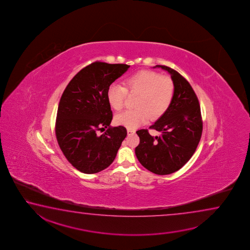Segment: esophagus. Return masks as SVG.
Instances as JSON below:
<instances>
[{"label": "esophagus", "mask_w": 250, "mask_h": 250, "mask_svg": "<svg viewBox=\"0 0 250 250\" xmlns=\"http://www.w3.org/2000/svg\"><path fill=\"white\" fill-rule=\"evenodd\" d=\"M127 135H132V134H134L136 130L135 129H130V128H127Z\"/></svg>", "instance_id": "obj_1"}]
</instances>
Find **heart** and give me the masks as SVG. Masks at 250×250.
Returning a JSON list of instances; mask_svg holds the SVG:
<instances>
[{"instance_id":"b5f03b06","label":"heart","mask_w":250,"mask_h":250,"mask_svg":"<svg viewBox=\"0 0 250 250\" xmlns=\"http://www.w3.org/2000/svg\"><path fill=\"white\" fill-rule=\"evenodd\" d=\"M125 86L114 83L107 89V101L115 110H122L127 92L138 94L136 109L126 110L115 116V122L128 128H135L151 120L160 118L168 110L174 97L173 81L158 72L142 70L127 77Z\"/></svg>"}]
</instances>
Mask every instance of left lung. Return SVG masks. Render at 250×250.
<instances>
[{
    "instance_id": "8db88e82",
    "label": "left lung",
    "mask_w": 250,
    "mask_h": 250,
    "mask_svg": "<svg viewBox=\"0 0 250 250\" xmlns=\"http://www.w3.org/2000/svg\"><path fill=\"white\" fill-rule=\"evenodd\" d=\"M169 72L173 81L174 97L168 110L150 126L161 136H150L148 129L136 134L138 161L157 175H168L181 169L194 154L203 129L199 100L189 82L172 68L156 65Z\"/></svg>"
}]
</instances>
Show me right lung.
Returning a JSON list of instances; mask_svg holds the SVG:
<instances>
[{"instance_id": "obj_1", "label": "right lung", "mask_w": 250, "mask_h": 250, "mask_svg": "<svg viewBox=\"0 0 250 250\" xmlns=\"http://www.w3.org/2000/svg\"><path fill=\"white\" fill-rule=\"evenodd\" d=\"M130 65L96 61L72 78L60 99L55 132L64 157L85 174L97 173L114 162L127 129L110 127L107 89ZM108 129L102 135L97 132Z\"/></svg>"}]
</instances>
